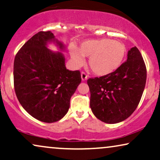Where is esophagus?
I'll return each instance as SVG.
<instances>
[{
  "mask_svg": "<svg viewBox=\"0 0 160 160\" xmlns=\"http://www.w3.org/2000/svg\"><path fill=\"white\" fill-rule=\"evenodd\" d=\"M81 78L82 81H85V80H86L87 78H88V76H87V74L85 73V72H82L81 73Z\"/></svg>",
  "mask_w": 160,
  "mask_h": 160,
  "instance_id": "1",
  "label": "esophagus"
}]
</instances>
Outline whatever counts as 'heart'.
<instances>
[{
	"label": "heart",
	"instance_id": "obj_1",
	"mask_svg": "<svg viewBox=\"0 0 160 160\" xmlns=\"http://www.w3.org/2000/svg\"><path fill=\"white\" fill-rule=\"evenodd\" d=\"M127 49L121 42L110 39H88L80 44L78 50L70 47L69 52L77 67L88 58V66L95 74L105 76L116 71L122 64Z\"/></svg>",
	"mask_w": 160,
	"mask_h": 160
}]
</instances>
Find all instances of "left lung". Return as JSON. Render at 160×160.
<instances>
[{
  "instance_id": "8db88e82",
  "label": "left lung",
  "mask_w": 160,
  "mask_h": 160,
  "mask_svg": "<svg viewBox=\"0 0 160 160\" xmlns=\"http://www.w3.org/2000/svg\"><path fill=\"white\" fill-rule=\"evenodd\" d=\"M146 82V65L139 50L134 47L128 51L126 62L116 71L87 80L93 115L107 123L124 121L137 108Z\"/></svg>"
}]
</instances>
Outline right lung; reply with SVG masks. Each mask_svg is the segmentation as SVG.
Wrapping results in <instances>:
<instances>
[{"instance_id":"1","label":"right lung","mask_w":160,"mask_h":160,"mask_svg":"<svg viewBox=\"0 0 160 160\" xmlns=\"http://www.w3.org/2000/svg\"><path fill=\"white\" fill-rule=\"evenodd\" d=\"M65 45L51 31H40L25 43L14 62V86L22 108L33 118L45 123L61 120L67 113L70 99L81 82L80 71H69L61 52Z\"/></svg>"}]
</instances>
